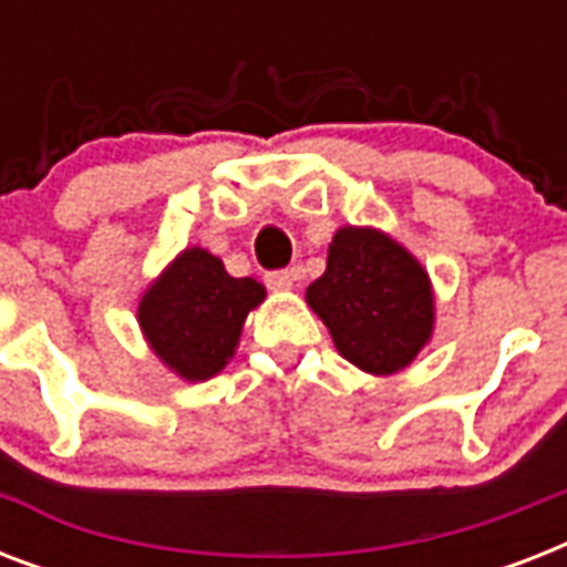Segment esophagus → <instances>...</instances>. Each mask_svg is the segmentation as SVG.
<instances>
[{
	"instance_id": "esophagus-1",
	"label": "esophagus",
	"mask_w": 567,
	"mask_h": 567,
	"mask_svg": "<svg viewBox=\"0 0 567 567\" xmlns=\"http://www.w3.org/2000/svg\"><path fill=\"white\" fill-rule=\"evenodd\" d=\"M267 288H274V291H291L293 288V274L291 270H274V274L265 276Z\"/></svg>"
}]
</instances>
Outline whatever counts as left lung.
Segmentation results:
<instances>
[{
  "label": "left lung",
  "instance_id": "1",
  "mask_svg": "<svg viewBox=\"0 0 567 567\" xmlns=\"http://www.w3.org/2000/svg\"><path fill=\"white\" fill-rule=\"evenodd\" d=\"M338 353L359 371L388 377L409 368L432 338L435 300L421 261L391 235L344 226L329 244L327 274L306 291Z\"/></svg>",
  "mask_w": 567,
  "mask_h": 567
}]
</instances>
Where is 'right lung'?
<instances>
[{"mask_svg": "<svg viewBox=\"0 0 567 567\" xmlns=\"http://www.w3.org/2000/svg\"><path fill=\"white\" fill-rule=\"evenodd\" d=\"M265 285L235 279L203 247L182 249L137 302L146 341L173 373L205 382L226 368L244 320L265 300Z\"/></svg>", "mask_w": 567, "mask_h": 567, "instance_id": "1", "label": "right lung"}]
</instances>
